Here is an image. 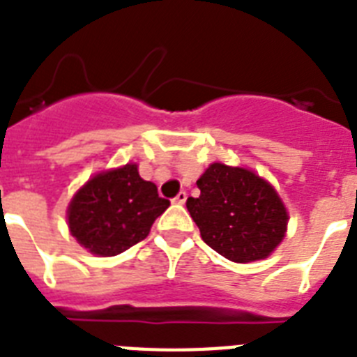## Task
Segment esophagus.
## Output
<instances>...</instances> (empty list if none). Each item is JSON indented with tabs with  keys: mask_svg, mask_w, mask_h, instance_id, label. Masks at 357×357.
I'll return each mask as SVG.
<instances>
[{
	"mask_svg": "<svg viewBox=\"0 0 357 357\" xmlns=\"http://www.w3.org/2000/svg\"><path fill=\"white\" fill-rule=\"evenodd\" d=\"M172 202H174V203H178V205H183V203L187 202V192H179L178 196L174 197Z\"/></svg>",
	"mask_w": 357,
	"mask_h": 357,
	"instance_id": "1",
	"label": "esophagus"
}]
</instances>
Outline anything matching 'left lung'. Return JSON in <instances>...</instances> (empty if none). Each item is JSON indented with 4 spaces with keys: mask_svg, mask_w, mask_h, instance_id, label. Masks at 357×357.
<instances>
[{
    "mask_svg": "<svg viewBox=\"0 0 357 357\" xmlns=\"http://www.w3.org/2000/svg\"><path fill=\"white\" fill-rule=\"evenodd\" d=\"M199 197L187 208L202 238L234 263L265 259L283 241L287 208L268 181L252 170L212 163L196 181Z\"/></svg>",
    "mask_w": 357,
    "mask_h": 357,
    "instance_id": "8db88e82",
    "label": "left lung"
}]
</instances>
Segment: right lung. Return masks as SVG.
Listing matches in <instances>:
<instances>
[{
  "mask_svg": "<svg viewBox=\"0 0 357 357\" xmlns=\"http://www.w3.org/2000/svg\"><path fill=\"white\" fill-rule=\"evenodd\" d=\"M170 202L145 181L136 163L92 176L67 211L70 234L96 256H116L139 243Z\"/></svg>",
  "mask_w": 357,
  "mask_h": 357,
  "instance_id": "1",
  "label": "right lung"
}]
</instances>
